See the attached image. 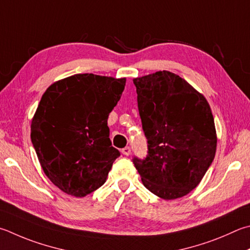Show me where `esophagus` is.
<instances>
[{
	"mask_svg": "<svg viewBox=\"0 0 250 250\" xmlns=\"http://www.w3.org/2000/svg\"><path fill=\"white\" fill-rule=\"evenodd\" d=\"M121 152H122V154H124V155L128 156V155H130V154H131V148L129 146H125V148H122Z\"/></svg>",
	"mask_w": 250,
	"mask_h": 250,
	"instance_id": "obj_1",
	"label": "esophagus"
}]
</instances>
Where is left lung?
I'll use <instances>...</instances> for the list:
<instances>
[{
  "instance_id": "left-lung-1",
  "label": "left lung",
  "mask_w": 250,
  "mask_h": 250,
  "mask_svg": "<svg viewBox=\"0 0 250 250\" xmlns=\"http://www.w3.org/2000/svg\"><path fill=\"white\" fill-rule=\"evenodd\" d=\"M148 154L134 157L145 188L164 200L200 184L216 152V130L206 97L169 71L133 79Z\"/></svg>"
}]
</instances>
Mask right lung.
Returning a JSON list of instances; mask_svg holds the SVG:
<instances>
[{"instance_id": "right-lung-1", "label": "right lung", "mask_w": 250, "mask_h": 250, "mask_svg": "<svg viewBox=\"0 0 250 250\" xmlns=\"http://www.w3.org/2000/svg\"><path fill=\"white\" fill-rule=\"evenodd\" d=\"M125 78L74 74L43 93L30 138L42 170L63 192L85 197L105 184L120 153L111 146L107 119Z\"/></svg>"}]
</instances>
